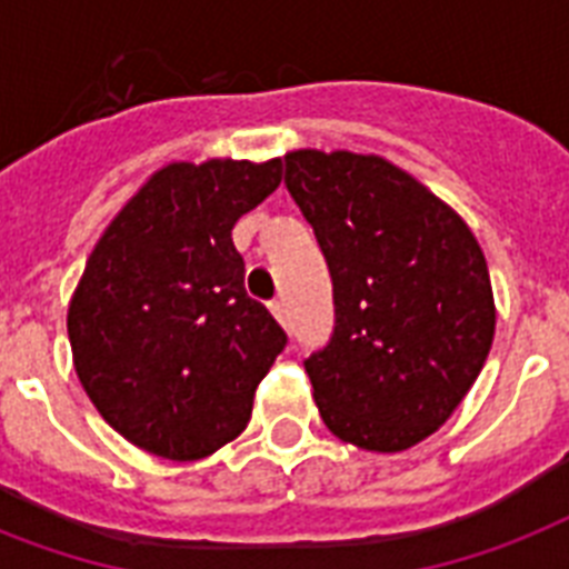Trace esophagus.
I'll return each instance as SVG.
<instances>
[{
    "label": "esophagus",
    "instance_id": "esophagus-1",
    "mask_svg": "<svg viewBox=\"0 0 569 569\" xmlns=\"http://www.w3.org/2000/svg\"><path fill=\"white\" fill-rule=\"evenodd\" d=\"M271 316H274L280 325H286V310H283V301H271Z\"/></svg>",
    "mask_w": 569,
    "mask_h": 569
}]
</instances>
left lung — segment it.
Segmentation results:
<instances>
[{"mask_svg":"<svg viewBox=\"0 0 569 569\" xmlns=\"http://www.w3.org/2000/svg\"><path fill=\"white\" fill-rule=\"evenodd\" d=\"M283 162L333 277L337 328L303 363L321 419L357 449H410L455 413L493 346L485 250L383 156L292 150Z\"/></svg>","mask_w":569,"mask_h":569,"instance_id":"8db88e82","label":"left lung"}]
</instances>
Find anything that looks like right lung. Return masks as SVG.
I'll list each match as a JSON object with an SVG mask.
<instances>
[{"label":"right lung","mask_w":569,"mask_h":569,"mask_svg":"<svg viewBox=\"0 0 569 569\" xmlns=\"http://www.w3.org/2000/svg\"><path fill=\"white\" fill-rule=\"evenodd\" d=\"M283 162H171L93 244L67 307L79 383L132 446L200 460L236 440L286 333L244 292L232 227Z\"/></svg>","instance_id":"add662e5"}]
</instances>
